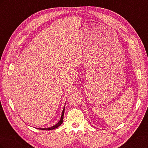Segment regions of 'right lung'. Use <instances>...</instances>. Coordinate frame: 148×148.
<instances>
[{"instance_id":"obj_1","label":"right lung","mask_w":148,"mask_h":148,"mask_svg":"<svg viewBox=\"0 0 148 148\" xmlns=\"http://www.w3.org/2000/svg\"><path fill=\"white\" fill-rule=\"evenodd\" d=\"M64 111H65V107H64L63 111H62L60 120L59 121V122H58L57 123H56L55 125H53V126L51 127H49V128H36L37 129H39V130H53V129H55V128H57V127H59L60 125L62 123V122H63Z\"/></svg>"}]
</instances>
